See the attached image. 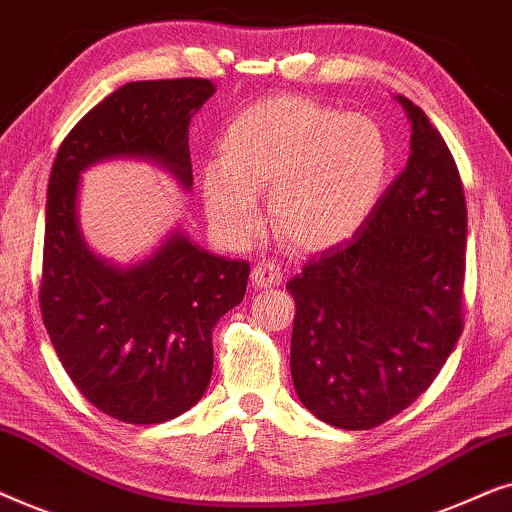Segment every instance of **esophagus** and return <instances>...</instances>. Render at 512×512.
I'll use <instances>...</instances> for the list:
<instances>
[{"instance_id":"esophagus-1","label":"esophagus","mask_w":512,"mask_h":512,"mask_svg":"<svg viewBox=\"0 0 512 512\" xmlns=\"http://www.w3.org/2000/svg\"><path fill=\"white\" fill-rule=\"evenodd\" d=\"M284 272H282V265H279L277 261H261L254 265V270H251V282H254V286H258V289H272V286H277L279 282H282Z\"/></svg>"}]
</instances>
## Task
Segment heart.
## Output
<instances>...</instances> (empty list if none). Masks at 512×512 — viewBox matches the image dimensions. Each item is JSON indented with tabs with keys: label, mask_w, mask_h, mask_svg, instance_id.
<instances>
[{
	"label": "heart",
	"mask_w": 512,
	"mask_h": 512,
	"mask_svg": "<svg viewBox=\"0 0 512 512\" xmlns=\"http://www.w3.org/2000/svg\"><path fill=\"white\" fill-rule=\"evenodd\" d=\"M394 149L373 118L307 97L251 104L219 144V165L202 179L214 226L247 242L263 226L261 193L279 233L303 249H328L359 233L391 184Z\"/></svg>",
	"instance_id": "obj_1"
}]
</instances>
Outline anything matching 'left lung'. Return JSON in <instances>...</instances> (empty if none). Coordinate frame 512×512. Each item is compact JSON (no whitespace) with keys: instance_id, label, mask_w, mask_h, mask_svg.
Returning a JSON list of instances; mask_svg holds the SVG:
<instances>
[{"instance_id":"1","label":"left lung","mask_w":512,"mask_h":512,"mask_svg":"<svg viewBox=\"0 0 512 512\" xmlns=\"http://www.w3.org/2000/svg\"><path fill=\"white\" fill-rule=\"evenodd\" d=\"M410 158L352 240L286 284L296 300L291 377L321 422L380 426L429 389L464 314L466 198L445 139L408 97Z\"/></svg>"}]
</instances>
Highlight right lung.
Segmentation results:
<instances>
[{"mask_svg":"<svg viewBox=\"0 0 512 512\" xmlns=\"http://www.w3.org/2000/svg\"><path fill=\"white\" fill-rule=\"evenodd\" d=\"M214 90L207 79L125 83L74 125L48 179L41 317L76 389L125 424L167 422L200 401L212 331L242 303L249 263L209 254L179 230L128 268L104 261L79 228L81 172L151 160L188 191V125Z\"/></svg>","mask_w":512,"mask_h":512,"instance_id":"1","label":"right lung"}]
</instances>
